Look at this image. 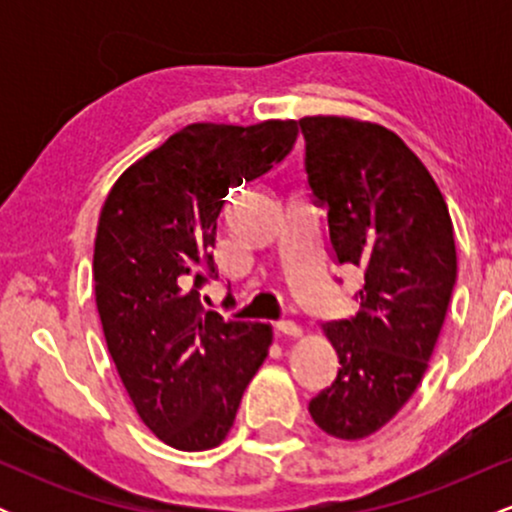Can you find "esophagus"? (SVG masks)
<instances>
[{
    "instance_id": "obj_1",
    "label": "esophagus",
    "mask_w": 512,
    "mask_h": 512,
    "mask_svg": "<svg viewBox=\"0 0 512 512\" xmlns=\"http://www.w3.org/2000/svg\"><path fill=\"white\" fill-rule=\"evenodd\" d=\"M276 334H279V337H301L303 330L293 320H281L276 322Z\"/></svg>"
}]
</instances>
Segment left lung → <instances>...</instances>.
Returning <instances> with one entry per match:
<instances>
[{"label": "left lung", "instance_id": "8db88e82", "mask_svg": "<svg viewBox=\"0 0 512 512\" xmlns=\"http://www.w3.org/2000/svg\"><path fill=\"white\" fill-rule=\"evenodd\" d=\"M301 129L334 255L363 272L358 313L322 325L339 373L308 411L327 436L363 440L424 378L457 279L455 231L433 175L392 129L349 115L303 117Z\"/></svg>", "mask_w": 512, "mask_h": 512}]
</instances>
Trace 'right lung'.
Returning <instances> with one entry per match:
<instances>
[{
  "instance_id": "1",
  "label": "right lung",
  "mask_w": 512,
  "mask_h": 512,
  "mask_svg": "<svg viewBox=\"0 0 512 512\" xmlns=\"http://www.w3.org/2000/svg\"><path fill=\"white\" fill-rule=\"evenodd\" d=\"M296 120L195 122L134 161L105 197L93 279L105 344L139 419L175 450L226 440L272 346L267 322L199 303L214 272L216 219L231 187L293 149Z\"/></svg>"
}]
</instances>
